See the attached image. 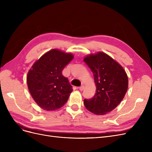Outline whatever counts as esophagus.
Wrapping results in <instances>:
<instances>
[{"instance_id": "1", "label": "esophagus", "mask_w": 152, "mask_h": 152, "mask_svg": "<svg viewBox=\"0 0 152 152\" xmlns=\"http://www.w3.org/2000/svg\"><path fill=\"white\" fill-rule=\"evenodd\" d=\"M84 89V86L83 85H82L81 86L79 87V90H80V91H83Z\"/></svg>"}]
</instances>
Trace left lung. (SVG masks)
Listing matches in <instances>:
<instances>
[{
    "instance_id": "8db88e82",
    "label": "left lung",
    "mask_w": 152,
    "mask_h": 152,
    "mask_svg": "<svg viewBox=\"0 0 152 152\" xmlns=\"http://www.w3.org/2000/svg\"><path fill=\"white\" fill-rule=\"evenodd\" d=\"M94 75L96 91L91 99H85L86 108L96 115L112 111L124 98L128 77L120 64L108 54L99 52L84 59Z\"/></svg>"
}]
</instances>
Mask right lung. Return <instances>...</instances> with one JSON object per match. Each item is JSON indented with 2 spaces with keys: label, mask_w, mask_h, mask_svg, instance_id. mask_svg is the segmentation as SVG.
Returning <instances> with one entry per match:
<instances>
[{
  "label": "right lung",
  "mask_w": 152,
  "mask_h": 152,
  "mask_svg": "<svg viewBox=\"0 0 152 152\" xmlns=\"http://www.w3.org/2000/svg\"><path fill=\"white\" fill-rule=\"evenodd\" d=\"M73 58V54L52 49L41 56L26 77L28 90L39 107L47 111L60 108L72 92V86L62 71Z\"/></svg>",
  "instance_id": "obj_1"
}]
</instances>
